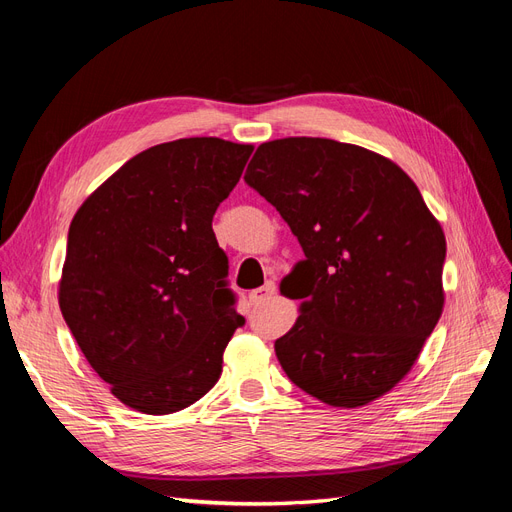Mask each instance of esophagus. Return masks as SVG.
<instances>
[{
  "label": "esophagus",
  "mask_w": 512,
  "mask_h": 512,
  "mask_svg": "<svg viewBox=\"0 0 512 512\" xmlns=\"http://www.w3.org/2000/svg\"><path fill=\"white\" fill-rule=\"evenodd\" d=\"M275 292H277V286H275L273 282H267L265 286L258 288V290H254V292L250 294V301H252L254 305L267 303L269 299H273V297H275Z\"/></svg>",
  "instance_id": "obj_1"
}]
</instances>
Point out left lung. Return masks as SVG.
I'll return each mask as SVG.
<instances>
[{
	"label": "left lung",
	"mask_w": 512,
	"mask_h": 512,
	"mask_svg": "<svg viewBox=\"0 0 512 512\" xmlns=\"http://www.w3.org/2000/svg\"><path fill=\"white\" fill-rule=\"evenodd\" d=\"M245 183L305 258L282 280L303 299L275 342L286 376L333 408H359L406 378L444 307L446 239L416 183L389 158L331 138L262 143Z\"/></svg>",
	"instance_id": "left-lung-1"
}]
</instances>
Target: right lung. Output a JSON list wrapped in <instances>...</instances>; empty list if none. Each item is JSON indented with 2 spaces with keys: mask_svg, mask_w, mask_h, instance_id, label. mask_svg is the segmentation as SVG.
I'll return each mask as SVG.
<instances>
[{
  "mask_svg": "<svg viewBox=\"0 0 512 512\" xmlns=\"http://www.w3.org/2000/svg\"><path fill=\"white\" fill-rule=\"evenodd\" d=\"M252 145L179 138L138 153L76 211L59 307L111 393L143 414L207 395L245 322L211 228Z\"/></svg>",
  "mask_w": 512,
  "mask_h": 512,
  "instance_id": "add662e5",
  "label": "right lung"
}]
</instances>
